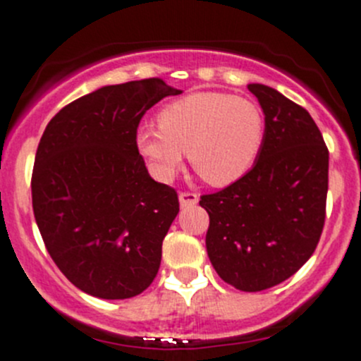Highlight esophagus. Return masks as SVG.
I'll return each mask as SVG.
<instances>
[{
    "label": "esophagus",
    "mask_w": 361,
    "mask_h": 361,
    "mask_svg": "<svg viewBox=\"0 0 361 361\" xmlns=\"http://www.w3.org/2000/svg\"><path fill=\"white\" fill-rule=\"evenodd\" d=\"M199 202V195L195 192H181L180 194V204L183 207L195 206Z\"/></svg>",
    "instance_id": "esophagus-1"
}]
</instances>
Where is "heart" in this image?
I'll return each instance as SVG.
<instances>
[{
	"mask_svg": "<svg viewBox=\"0 0 361 361\" xmlns=\"http://www.w3.org/2000/svg\"><path fill=\"white\" fill-rule=\"evenodd\" d=\"M157 126L136 133V148L152 173L171 180L188 152L195 173L214 187L246 176L267 134L260 104L227 92H195L173 101L159 111Z\"/></svg>",
	"mask_w": 361,
	"mask_h": 361,
	"instance_id": "1",
	"label": "heart"
}]
</instances>
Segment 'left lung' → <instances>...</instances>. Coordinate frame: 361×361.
Masks as SVG:
<instances>
[{"label":"left lung","mask_w":361,"mask_h":361,"mask_svg":"<svg viewBox=\"0 0 361 361\" xmlns=\"http://www.w3.org/2000/svg\"><path fill=\"white\" fill-rule=\"evenodd\" d=\"M267 134L246 176L199 204L209 214L206 250L221 279L262 292L311 258L325 225L329 148L307 110L276 89L250 83Z\"/></svg>","instance_id":"1"}]
</instances>
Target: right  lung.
Instances as JSON below:
<instances>
[{
	"label": "right lung",
	"instance_id": "add662e5",
	"mask_svg": "<svg viewBox=\"0 0 361 361\" xmlns=\"http://www.w3.org/2000/svg\"><path fill=\"white\" fill-rule=\"evenodd\" d=\"M178 94L160 78L101 87L64 106L39 140L32 211L47 251L82 292L130 298L157 276L180 202L150 178L136 133L155 103Z\"/></svg>",
	"mask_w": 361,
	"mask_h": 361
}]
</instances>
